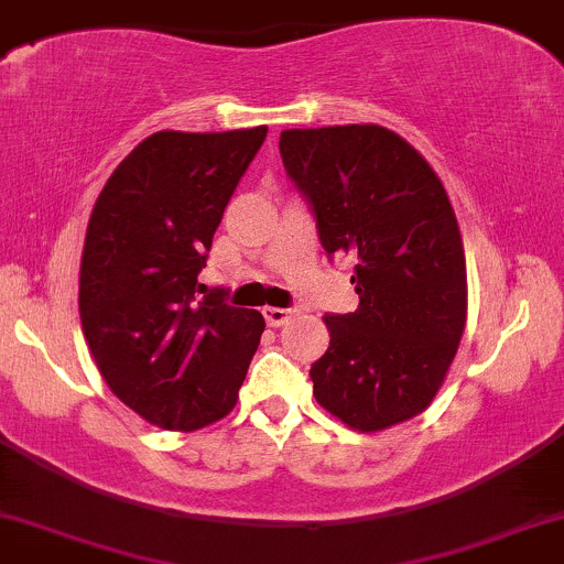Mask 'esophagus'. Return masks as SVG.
I'll list each match as a JSON object with an SVG mask.
<instances>
[{"instance_id": "34e87169", "label": "esophagus", "mask_w": 564, "mask_h": 564, "mask_svg": "<svg viewBox=\"0 0 564 564\" xmlns=\"http://www.w3.org/2000/svg\"><path fill=\"white\" fill-rule=\"evenodd\" d=\"M262 313H264V321H268V326L278 328V326H283V323H289V318L296 313V310L294 307H264Z\"/></svg>"}]
</instances>
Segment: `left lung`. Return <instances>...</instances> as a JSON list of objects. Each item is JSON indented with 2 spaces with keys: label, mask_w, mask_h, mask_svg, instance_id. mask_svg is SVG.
Instances as JSON below:
<instances>
[{
  "label": "left lung",
  "mask_w": 564,
  "mask_h": 564,
  "mask_svg": "<svg viewBox=\"0 0 564 564\" xmlns=\"http://www.w3.org/2000/svg\"><path fill=\"white\" fill-rule=\"evenodd\" d=\"M281 159L328 257L355 262L358 310L326 315L315 400L349 430L408 422L435 400L467 326V260L443 183L379 124L281 132Z\"/></svg>",
  "instance_id": "obj_1"
}]
</instances>
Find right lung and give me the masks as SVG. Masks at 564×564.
<instances>
[{
	"instance_id": "right-lung-1",
	"label": "right lung",
	"mask_w": 564,
	"mask_h": 564,
	"mask_svg": "<svg viewBox=\"0 0 564 564\" xmlns=\"http://www.w3.org/2000/svg\"><path fill=\"white\" fill-rule=\"evenodd\" d=\"M268 138L156 132L116 166L95 200L79 270V315L102 379L161 430L228 416L264 318L206 289L212 238Z\"/></svg>"
}]
</instances>
